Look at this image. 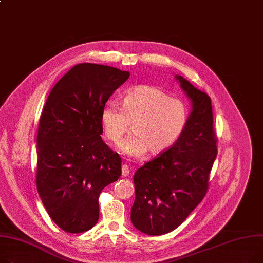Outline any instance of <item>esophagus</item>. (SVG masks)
<instances>
[{
  "mask_svg": "<svg viewBox=\"0 0 263 263\" xmlns=\"http://www.w3.org/2000/svg\"><path fill=\"white\" fill-rule=\"evenodd\" d=\"M121 172H122V176L124 177H127L128 174H129V172H130V169H129V166L128 165H122L121 166Z\"/></svg>",
  "mask_w": 263,
  "mask_h": 263,
  "instance_id": "obj_1",
  "label": "esophagus"
}]
</instances>
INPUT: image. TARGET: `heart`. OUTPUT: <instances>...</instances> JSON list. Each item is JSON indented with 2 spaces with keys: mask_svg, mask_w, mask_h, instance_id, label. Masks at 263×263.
Listing matches in <instances>:
<instances>
[{
  "mask_svg": "<svg viewBox=\"0 0 263 263\" xmlns=\"http://www.w3.org/2000/svg\"><path fill=\"white\" fill-rule=\"evenodd\" d=\"M189 120L187 103L171 97L153 85H137L122 97L121 108L115 103L104 106L100 115L103 133L117 144L129 132L134 134L122 141L120 150L132 156H141L148 150L162 153L176 144Z\"/></svg>",
  "mask_w": 263,
  "mask_h": 263,
  "instance_id": "obj_1",
  "label": "heart"
}]
</instances>
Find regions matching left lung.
<instances>
[{
	"label": "left lung",
	"instance_id": "obj_1",
	"mask_svg": "<svg viewBox=\"0 0 263 263\" xmlns=\"http://www.w3.org/2000/svg\"><path fill=\"white\" fill-rule=\"evenodd\" d=\"M192 101L188 125L179 141L134 174L131 221L138 231L160 236L176 230L206 196L218 154L211 97L182 76Z\"/></svg>",
	"mask_w": 263,
	"mask_h": 263
}]
</instances>
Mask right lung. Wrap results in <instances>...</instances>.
<instances>
[{"label":"right lung","instance_id":"obj_1","mask_svg":"<svg viewBox=\"0 0 263 263\" xmlns=\"http://www.w3.org/2000/svg\"><path fill=\"white\" fill-rule=\"evenodd\" d=\"M129 72L79 63L55 84L40 117L36 184L51 220L66 233L99 219V195L121 176V159L100 134L101 111Z\"/></svg>","mask_w":263,"mask_h":263}]
</instances>
